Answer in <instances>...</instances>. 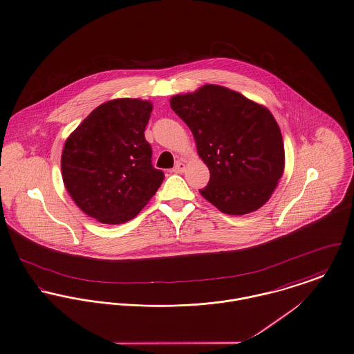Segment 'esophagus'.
Instances as JSON below:
<instances>
[{"label": "esophagus", "instance_id": "obj_1", "mask_svg": "<svg viewBox=\"0 0 354 354\" xmlns=\"http://www.w3.org/2000/svg\"><path fill=\"white\" fill-rule=\"evenodd\" d=\"M185 163L184 162L178 161L176 163V166L173 167V171L174 173H184V170H185Z\"/></svg>", "mask_w": 354, "mask_h": 354}]
</instances>
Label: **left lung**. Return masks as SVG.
Wrapping results in <instances>:
<instances>
[{
	"mask_svg": "<svg viewBox=\"0 0 354 354\" xmlns=\"http://www.w3.org/2000/svg\"><path fill=\"white\" fill-rule=\"evenodd\" d=\"M171 109L191 129L200 158L209 169L204 198L227 215L261 208L284 171V143L265 106L219 85L170 98Z\"/></svg>",
	"mask_w": 354,
	"mask_h": 354,
	"instance_id": "8db88e82",
	"label": "left lung"
}]
</instances>
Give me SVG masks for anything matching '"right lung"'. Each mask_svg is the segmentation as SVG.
<instances>
[{
  "instance_id": "1",
  "label": "right lung",
  "mask_w": 354,
  "mask_h": 354,
  "mask_svg": "<svg viewBox=\"0 0 354 354\" xmlns=\"http://www.w3.org/2000/svg\"><path fill=\"white\" fill-rule=\"evenodd\" d=\"M153 104L116 98L96 109L66 139L61 167L74 203L104 225L135 218L156 194L163 171L145 139Z\"/></svg>"
}]
</instances>
